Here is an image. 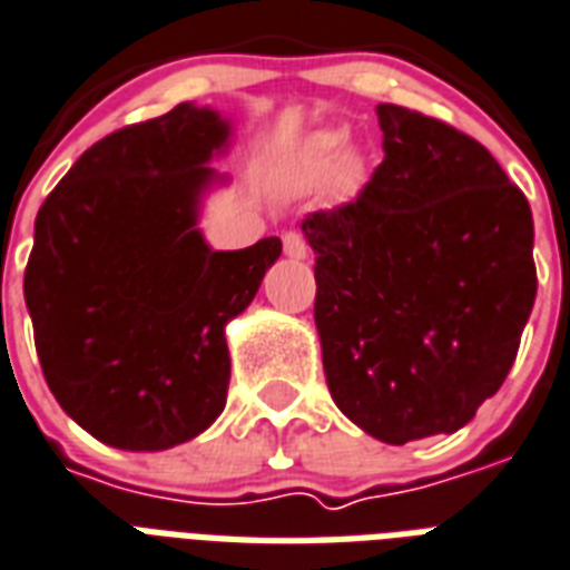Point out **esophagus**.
I'll list each match as a JSON object with an SVG mask.
<instances>
[{"label":"esophagus","mask_w":570,"mask_h":570,"mask_svg":"<svg viewBox=\"0 0 570 570\" xmlns=\"http://www.w3.org/2000/svg\"><path fill=\"white\" fill-rule=\"evenodd\" d=\"M284 254L293 259H304L307 256V242L302 233H284Z\"/></svg>","instance_id":"obj_1"}]
</instances>
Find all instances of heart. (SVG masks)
Listing matches in <instances>:
<instances>
[{"mask_svg": "<svg viewBox=\"0 0 570 570\" xmlns=\"http://www.w3.org/2000/svg\"><path fill=\"white\" fill-rule=\"evenodd\" d=\"M350 160H353L350 158V146H346L341 134H334V130L316 134L314 140L304 146L302 155H298V164H295V190H320L325 185H332V181L350 185L355 173Z\"/></svg>", "mask_w": 570, "mask_h": 570, "instance_id": "1", "label": "heart"}]
</instances>
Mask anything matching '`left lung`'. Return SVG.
Returning a JSON list of instances; mask_svg holds the SVG:
<instances>
[{"label": "left lung", "mask_w": 570, "mask_h": 570, "mask_svg": "<svg viewBox=\"0 0 570 570\" xmlns=\"http://www.w3.org/2000/svg\"><path fill=\"white\" fill-rule=\"evenodd\" d=\"M385 158L353 203L314 212V320L350 421L403 445L454 433L517 358L538 293L532 208L478 140L376 107Z\"/></svg>", "instance_id": "8db88e82"}]
</instances>
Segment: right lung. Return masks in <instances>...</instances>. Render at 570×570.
<instances>
[{"label": "right lung", "mask_w": 570, "mask_h": 570, "mask_svg": "<svg viewBox=\"0 0 570 570\" xmlns=\"http://www.w3.org/2000/svg\"><path fill=\"white\" fill-rule=\"evenodd\" d=\"M229 137L179 104L80 155L35 217L23 295L43 380L95 440L164 451L227 403V323L254 302L281 238L212 250L197 229L206 167Z\"/></svg>", "instance_id": "obj_1"}]
</instances>
